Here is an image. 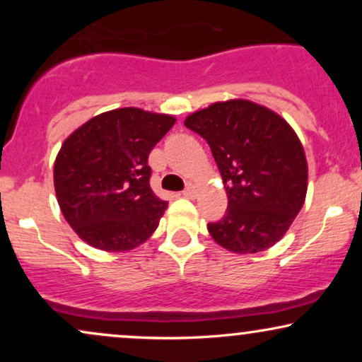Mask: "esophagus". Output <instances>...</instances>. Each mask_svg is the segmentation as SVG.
I'll return each mask as SVG.
<instances>
[{
  "mask_svg": "<svg viewBox=\"0 0 362 362\" xmlns=\"http://www.w3.org/2000/svg\"><path fill=\"white\" fill-rule=\"evenodd\" d=\"M182 195H184V197H189V199L195 197V187L192 184H189L184 190H182Z\"/></svg>",
  "mask_w": 362,
  "mask_h": 362,
  "instance_id": "obj_1",
  "label": "esophagus"
}]
</instances>
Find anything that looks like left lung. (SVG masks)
<instances>
[{
	"instance_id": "8db88e82",
	"label": "left lung",
	"mask_w": 362,
	"mask_h": 362,
	"mask_svg": "<svg viewBox=\"0 0 362 362\" xmlns=\"http://www.w3.org/2000/svg\"><path fill=\"white\" fill-rule=\"evenodd\" d=\"M209 144L228 194L226 214L207 223L216 243L235 253L272 247L303 207L308 167L293 129L248 100L218 102L185 119Z\"/></svg>"
}]
</instances>
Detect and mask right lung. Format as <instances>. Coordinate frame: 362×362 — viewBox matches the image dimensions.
<instances>
[{
  "instance_id": "right-lung-1",
  "label": "right lung",
  "mask_w": 362,
  "mask_h": 362,
  "mask_svg": "<svg viewBox=\"0 0 362 362\" xmlns=\"http://www.w3.org/2000/svg\"><path fill=\"white\" fill-rule=\"evenodd\" d=\"M173 124L172 115L127 107L90 119L64 141L54 187L66 221L81 240L124 252L156 230L168 202L149 187L148 156Z\"/></svg>"
}]
</instances>
